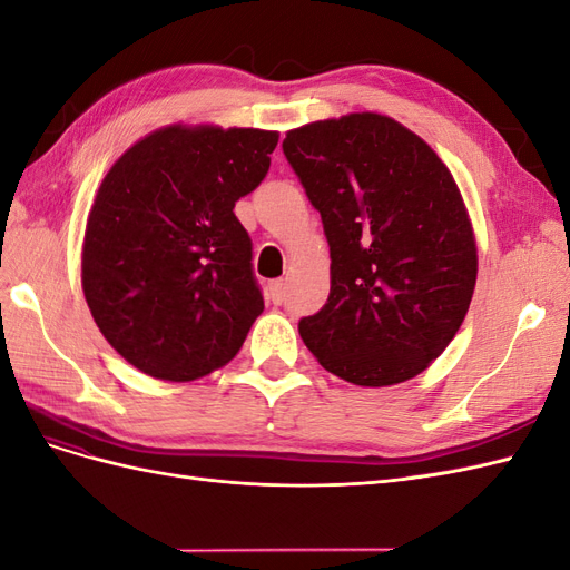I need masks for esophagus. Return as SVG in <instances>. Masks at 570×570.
<instances>
[{"mask_svg":"<svg viewBox=\"0 0 570 570\" xmlns=\"http://www.w3.org/2000/svg\"><path fill=\"white\" fill-rule=\"evenodd\" d=\"M268 297H271L273 304H283V299H285V283L283 281L268 283Z\"/></svg>","mask_w":570,"mask_h":570,"instance_id":"obj_1","label":"esophagus"}]
</instances>
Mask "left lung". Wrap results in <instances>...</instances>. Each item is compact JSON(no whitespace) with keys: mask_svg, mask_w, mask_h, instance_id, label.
Returning a JSON list of instances; mask_svg holds the SVG:
<instances>
[{"mask_svg":"<svg viewBox=\"0 0 570 570\" xmlns=\"http://www.w3.org/2000/svg\"><path fill=\"white\" fill-rule=\"evenodd\" d=\"M283 151L333 258L327 302L299 321L308 352L364 387L419 375L454 340L478 275L450 168L416 132L368 111L289 130Z\"/></svg>","mask_w":570,"mask_h":570,"instance_id":"8db88e82","label":"left lung"}]
</instances>
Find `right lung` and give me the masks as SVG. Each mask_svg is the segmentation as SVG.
Listing matches in <instances>:
<instances>
[{
    "label": "right lung",
    "mask_w": 570,
    "mask_h": 570,
    "mask_svg": "<svg viewBox=\"0 0 570 570\" xmlns=\"http://www.w3.org/2000/svg\"><path fill=\"white\" fill-rule=\"evenodd\" d=\"M278 132L170 126L101 180L85 228L82 292L128 364L187 383L239 352L264 312L235 202L262 185Z\"/></svg>",
    "instance_id": "1"
}]
</instances>
